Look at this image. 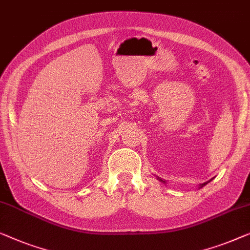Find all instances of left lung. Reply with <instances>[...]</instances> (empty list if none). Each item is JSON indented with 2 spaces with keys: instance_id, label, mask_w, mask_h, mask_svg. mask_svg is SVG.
I'll list each match as a JSON object with an SVG mask.
<instances>
[{
  "instance_id": "1",
  "label": "left lung",
  "mask_w": 250,
  "mask_h": 250,
  "mask_svg": "<svg viewBox=\"0 0 250 250\" xmlns=\"http://www.w3.org/2000/svg\"><path fill=\"white\" fill-rule=\"evenodd\" d=\"M160 180H161V179H160ZM210 180H212V179H210ZM210 180H209V181H210ZM161 181H162V180H161ZM209 181H206V182H204V184H202V185H199V188H203V187H204V186H205V185H207V184H208V182H209ZM163 182H164V181H163Z\"/></svg>"
}]
</instances>
